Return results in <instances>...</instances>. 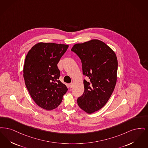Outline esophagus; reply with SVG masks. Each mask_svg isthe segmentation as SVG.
Listing matches in <instances>:
<instances>
[{"label":"esophagus","instance_id":"esophagus-1","mask_svg":"<svg viewBox=\"0 0 148 148\" xmlns=\"http://www.w3.org/2000/svg\"><path fill=\"white\" fill-rule=\"evenodd\" d=\"M73 83H71V84H69V86H70V88H72L73 87Z\"/></svg>","mask_w":148,"mask_h":148}]
</instances>
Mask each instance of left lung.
I'll use <instances>...</instances> for the list:
<instances>
[{
  "mask_svg": "<svg viewBox=\"0 0 148 148\" xmlns=\"http://www.w3.org/2000/svg\"><path fill=\"white\" fill-rule=\"evenodd\" d=\"M72 51L82 62L83 95L77 99L78 106L88 114L101 109L114 90L117 78L118 61L115 52L103 41L94 39L73 45Z\"/></svg>",
  "mask_w": 148,
  "mask_h": 148,
  "instance_id": "left-lung-1",
  "label": "left lung"
}]
</instances>
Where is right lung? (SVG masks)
Listing matches in <instances>:
<instances>
[{
  "label": "right lung",
  "mask_w": 148,
  "mask_h": 148,
  "mask_svg": "<svg viewBox=\"0 0 148 148\" xmlns=\"http://www.w3.org/2000/svg\"><path fill=\"white\" fill-rule=\"evenodd\" d=\"M69 45L39 42L26 56L23 76L34 101L47 110L55 109L68 90L60 80L58 64Z\"/></svg>",
  "instance_id": "1"
}]
</instances>
